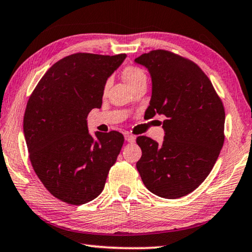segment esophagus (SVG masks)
<instances>
[{"label":"esophagus","mask_w":252,"mask_h":252,"mask_svg":"<svg viewBox=\"0 0 252 252\" xmlns=\"http://www.w3.org/2000/svg\"><path fill=\"white\" fill-rule=\"evenodd\" d=\"M125 140L127 143H135L136 137L133 135H130V134H126L125 135Z\"/></svg>","instance_id":"34e87169"}]
</instances>
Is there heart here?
Wrapping results in <instances>:
<instances>
[{"instance_id": "obj_1", "label": "heart", "mask_w": 252, "mask_h": 252, "mask_svg": "<svg viewBox=\"0 0 252 252\" xmlns=\"http://www.w3.org/2000/svg\"><path fill=\"white\" fill-rule=\"evenodd\" d=\"M123 77L131 88H133L136 84H138L143 81H146V75H145L144 70L142 68L137 67V66H131V65L126 66V67L123 69ZM109 85H110V81H107L105 83L104 88H103L104 95L107 94Z\"/></svg>"}]
</instances>
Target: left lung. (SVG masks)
I'll use <instances>...</instances> for the list:
<instances>
[{
	"label": "left lung",
	"mask_w": 252,
	"mask_h": 252,
	"mask_svg": "<svg viewBox=\"0 0 252 252\" xmlns=\"http://www.w3.org/2000/svg\"><path fill=\"white\" fill-rule=\"evenodd\" d=\"M135 63L152 77L145 116L166 117L162 144L137 137L142 158L136 167L149 191L167 199L184 197L204 182L218 159L224 140L222 101L199 66L185 57L156 50Z\"/></svg>",
	"instance_id": "obj_1"
}]
</instances>
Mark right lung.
Returning a JSON list of instances; mask_svg holds the SVG:
<instances>
[{"mask_svg": "<svg viewBox=\"0 0 252 252\" xmlns=\"http://www.w3.org/2000/svg\"><path fill=\"white\" fill-rule=\"evenodd\" d=\"M126 59L76 53L52 66L26 105L23 129L30 160L53 196L83 205L103 191L124 144L118 131L92 136L87 115L100 108L108 77Z\"/></svg>", "mask_w": 252, "mask_h": 252, "instance_id": "1", "label": "right lung"}]
</instances>
